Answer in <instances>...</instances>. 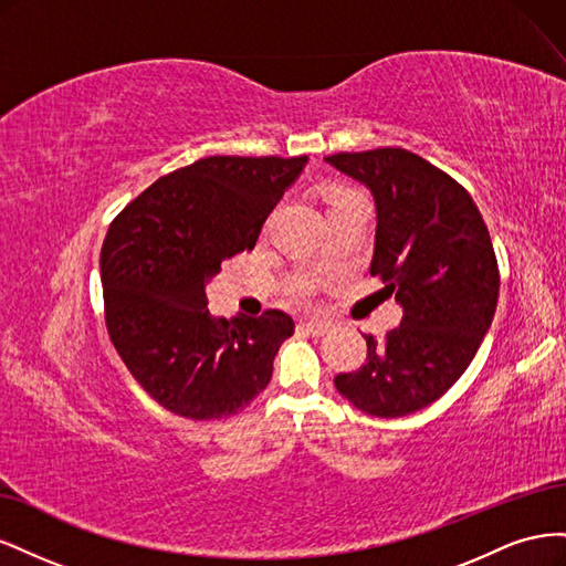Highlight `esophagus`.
Listing matches in <instances>:
<instances>
[{
	"label": "esophagus",
	"mask_w": 566,
	"mask_h": 566,
	"mask_svg": "<svg viewBox=\"0 0 566 566\" xmlns=\"http://www.w3.org/2000/svg\"><path fill=\"white\" fill-rule=\"evenodd\" d=\"M297 328L302 333H306V335H312V337H321V335L328 333V323H323V321H302Z\"/></svg>",
	"instance_id": "esophagus-1"
}]
</instances>
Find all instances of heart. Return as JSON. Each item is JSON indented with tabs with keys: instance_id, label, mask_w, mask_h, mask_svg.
<instances>
[{
	"instance_id": "heart-1",
	"label": "heart",
	"mask_w": 566,
	"mask_h": 566,
	"mask_svg": "<svg viewBox=\"0 0 566 566\" xmlns=\"http://www.w3.org/2000/svg\"><path fill=\"white\" fill-rule=\"evenodd\" d=\"M347 198H356L354 191H349V188H342V186H335L331 191V205L339 202V200H347ZM295 293H302V283H295Z\"/></svg>"
}]
</instances>
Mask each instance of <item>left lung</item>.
<instances>
[{
    "mask_svg": "<svg viewBox=\"0 0 566 566\" xmlns=\"http://www.w3.org/2000/svg\"><path fill=\"white\" fill-rule=\"evenodd\" d=\"M325 163L373 193L370 276L403 310L382 342L366 335V364L335 387L375 418L416 413L453 387L491 328L501 276L489 229L465 188L416 153L375 148Z\"/></svg>",
    "mask_w": 566,
    "mask_h": 566,
    "instance_id": "left-lung-1",
    "label": "left lung"
}]
</instances>
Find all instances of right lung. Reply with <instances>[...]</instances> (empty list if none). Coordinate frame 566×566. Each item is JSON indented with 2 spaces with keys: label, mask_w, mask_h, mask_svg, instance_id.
Returning <instances> with one entry per match:
<instances>
[{
  "label": "right lung",
  "mask_w": 566,
  "mask_h": 566,
  "mask_svg": "<svg viewBox=\"0 0 566 566\" xmlns=\"http://www.w3.org/2000/svg\"><path fill=\"white\" fill-rule=\"evenodd\" d=\"M304 165L306 156L202 158L150 184L108 227V335L134 380L175 416L229 418L266 389L293 318L279 310L214 318L205 285L254 248Z\"/></svg>",
  "instance_id": "add662e5"
}]
</instances>
